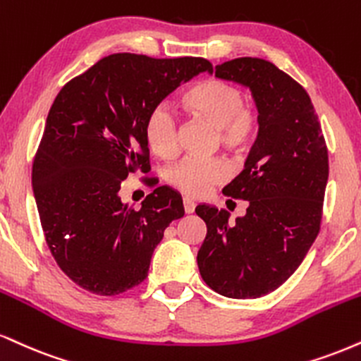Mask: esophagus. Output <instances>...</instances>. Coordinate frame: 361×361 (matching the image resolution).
Returning a JSON list of instances; mask_svg holds the SVG:
<instances>
[{
	"label": "esophagus",
	"instance_id": "obj_1",
	"mask_svg": "<svg viewBox=\"0 0 361 361\" xmlns=\"http://www.w3.org/2000/svg\"><path fill=\"white\" fill-rule=\"evenodd\" d=\"M183 207H185V212H186V214H193V212H195V207H197V203H195L193 200L185 198V200H183Z\"/></svg>",
	"mask_w": 361,
	"mask_h": 361
}]
</instances>
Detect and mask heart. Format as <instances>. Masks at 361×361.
Wrapping results in <instances>:
<instances>
[{
    "instance_id": "heart-1",
    "label": "heart",
    "mask_w": 361,
    "mask_h": 361,
    "mask_svg": "<svg viewBox=\"0 0 361 361\" xmlns=\"http://www.w3.org/2000/svg\"><path fill=\"white\" fill-rule=\"evenodd\" d=\"M181 111L215 129V137L224 149L242 154L259 133V114L244 102V92L232 82L210 79L190 85L178 99ZM145 139L151 153L161 159H173L178 153V126L164 106L154 107L146 117ZM225 161L185 159L169 171V183L188 198H202L215 185L228 180Z\"/></svg>"
}]
</instances>
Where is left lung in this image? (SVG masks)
<instances>
[{
  "label": "left lung",
  "instance_id": "obj_1",
  "mask_svg": "<svg viewBox=\"0 0 361 361\" xmlns=\"http://www.w3.org/2000/svg\"><path fill=\"white\" fill-rule=\"evenodd\" d=\"M215 75L252 90L259 133L244 171L224 188L249 202L247 214L230 224L225 210H195L207 224L197 262L215 293L254 299L284 284L318 237L328 147L310 95L274 63L240 56L216 65Z\"/></svg>",
  "mask_w": 361,
  "mask_h": 361
}]
</instances>
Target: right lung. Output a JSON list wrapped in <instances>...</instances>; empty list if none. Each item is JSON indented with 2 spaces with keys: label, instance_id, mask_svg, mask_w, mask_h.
Masks as SVG:
<instances>
[{
  "label": "right lung",
  "instance_id": "1",
  "mask_svg": "<svg viewBox=\"0 0 361 361\" xmlns=\"http://www.w3.org/2000/svg\"><path fill=\"white\" fill-rule=\"evenodd\" d=\"M212 63L200 56H104L62 87L33 159L32 183L47 245L82 289L117 296L147 277L164 228L185 215L175 190L158 186L141 208L121 200L131 173H147L146 117Z\"/></svg>",
  "mask_w": 361,
  "mask_h": 361
}]
</instances>
